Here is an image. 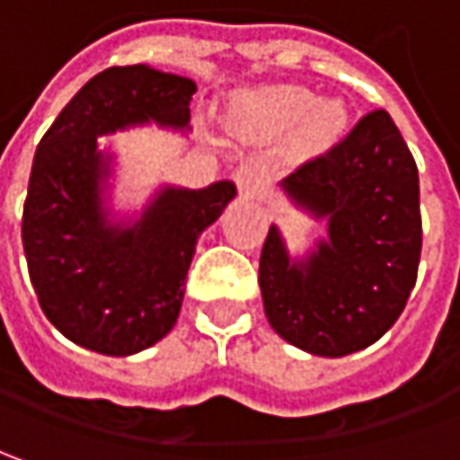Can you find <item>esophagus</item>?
Instances as JSON below:
<instances>
[{"label":"esophagus","instance_id":"1","mask_svg":"<svg viewBox=\"0 0 460 460\" xmlns=\"http://www.w3.org/2000/svg\"><path fill=\"white\" fill-rule=\"evenodd\" d=\"M234 180H236V188L242 195H257L260 188H262V182H265V170L262 167H257V164H242L239 170L234 172Z\"/></svg>","mask_w":460,"mask_h":460}]
</instances>
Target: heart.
Instances as JSON below:
<instances>
[{
    "instance_id": "heart-1",
    "label": "heart",
    "mask_w": 460,
    "mask_h": 460,
    "mask_svg": "<svg viewBox=\"0 0 460 460\" xmlns=\"http://www.w3.org/2000/svg\"><path fill=\"white\" fill-rule=\"evenodd\" d=\"M239 118L262 133L296 130V144L306 154L330 151L348 133L349 112L340 100H319L316 92L298 84H272L250 92L239 102Z\"/></svg>"
}]
</instances>
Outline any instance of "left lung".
<instances>
[{
  "label": "left lung",
  "mask_w": 460,
  "mask_h": 460,
  "mask_svg": "<svg viewBox=\"0 0 460 460\" xmlns=\"http://www.w3.org/2000/svg\"><path fill=\"white\" fill-rule=\"evenodd\" d=\"M280 188L327 221V236L290 257L280 229L270 226L260 254L270 327L322 358L368 348L407 306L422 252L420 177L402 133L386 111L368 112Z\"/></svg>",
  "instance_id": "obj_1"
}]
</instances>
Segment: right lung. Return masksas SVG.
<instances>
[{
  "mask_svg": "<svg viewBox=\"0 0 460 460\" xmlns=\"http://www.w3.org/2000/svg\"><path fill=\"white\" fill-rule=\"evenodd\" d=\"M195 82L146 64L92 76L58 112L32 159L22 210L31 283L49 322L82 348L133 355L174 327L198 236L236 195L164 185L136 218H112V154L100 136L156 123L190 128Z\"/></svg>",
  "mask_w": 460,
  "mask_h": 460,
  "instance_id": "add662e5",
  "label": "right lung"
}]
</instances>
